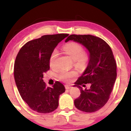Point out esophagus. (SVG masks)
<instances>
[{
	"mask_svg": "<svg viewBox=\"0 0 131 131\" xmlns=\"http://www.w3.org/2000/svg\"><path fill=\"white\" fill-rule=\"evenodd\" d=\"M71 88V86L70 85H65V89H70Z\"/></svg>",
	"mask_w": 131,
	"mask_h": 131,
	"instance_id": "34e87169",
	"label": "esophagus"
}]
</instances>
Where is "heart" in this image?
<instances>
[{"label":"heart","instance_id":"1","mask_svg":"<svg viewBox=\"0 0 131 131\" xmlns=\"http://www.w3.org/2000/svg\"><path fill=\"white\" fill-rule=\"evenodd\" d=\"M63 50L70 56L76 64L78 66H82L86 63L88 60V54L82 52L83 49L79 43L74 42L68 43L63 47ZM58 55L57 50L53 51L49 59V64L50 67L54 68L56 66V58ZM77 75V73L74 71H63L60 74V78L64 81H70L72 78Z\"/></svg>","mask_w":131,"mask_h":131}]
</instances>
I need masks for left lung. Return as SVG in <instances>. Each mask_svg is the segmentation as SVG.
I'll return each mask as SVG.
<instances>
[{
	"label": "left lung",
	"mask_w": 131,
	"mask_h": 131,
	"mask_svg": "<svg viewBox=\"0 0 131 131\" xmlns=\"http://www.w3.org/2000/svg\"><path fill=\"white\" fill-rule=\"evenodd\" d=\"M73 40L81 43L89 52V63L74 86L80 89L81 94L74 100V105L82 112L92 113L106 104L116 79V63L110 47L105 40L92 35L72 34L65 42ZM91 83L89 90L82 89Z\"/></svg>",
	"instance_id": "1"
}]
</instances>
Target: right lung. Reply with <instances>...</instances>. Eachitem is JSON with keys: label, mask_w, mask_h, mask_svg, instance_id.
Returning a JSON list of instances; mask_svg holds the SVG:
<instances>
[{"label": "right lung", "mask_w": 131, "mask_h": 131, "mask_svg": "<svg viewBox=\"0 0 131 131\" xmlns=\"http://www.w3.org/2000/svg\"><path fill=\"white\" fill-rule=\"evenodd\" d=\"M68 36H43L25 43L17 54L14 64L16 87L23 100L35 112H53L58 106L60 95L65 91L63 84L58 81L52 88H47L42 78L50 69L51 54L58 43Z\"/></svg>", "instance_id": "obj_1"}]
</instances>
